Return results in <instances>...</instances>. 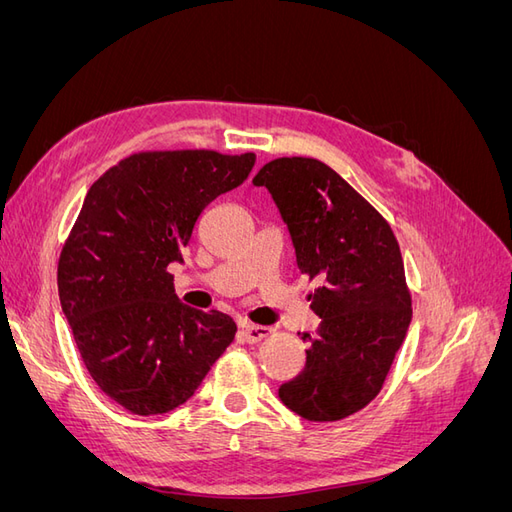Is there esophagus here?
I'll return each mask as SVG.
<instances>
[{"label":"esophagus","instance_id":"obj_1","mask_svg":"<svg viewBox=\"0 0 512 512\" xmlns=\"http://www.w3.org/2000/svg\"><path fill=\"white\" fill-rule=\"evenodd\" d=\"M273 333V329L269 327H258V324H245L241 329V335L247 344H258L262 339H267Z\"/></svg>","mask_w":512,"mask_h":512}]
</instances>
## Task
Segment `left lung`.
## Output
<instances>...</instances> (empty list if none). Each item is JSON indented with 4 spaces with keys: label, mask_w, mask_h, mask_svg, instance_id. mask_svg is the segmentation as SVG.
<instances>
[{
    "label": "left lung",
    "mask_w": 512,
    "mask_h": 512,
    "mask_svg": "<svg viewBox=\"0 0 512 512\" xmlns=\"http://www.w3.org/2000/svg\"><path fill=\"white\" fill-rule=\"evenodd\" d=\"M286 222L297 265L322 318L305 369L280 399L307 421H342L374 399L412 318L404 258L391 224L335 170L316 158H277L258 170Z\"/></svg>",
    "instance_id": "1"
}]
</instances>
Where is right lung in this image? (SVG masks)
Listing matches in <instances>:
<instances>
[{
  "label": "right lung",
  "mask_w": 512,
  "mask_h": 512,
  "mask_svg": "<svg viewBox=\"0 0 512 512\" xmlns=\"http://www.w3.org/2000/svg\"><path fill=\"white\" fill-rule=\"evenodd\" d=\"M254 153L138 151L91 185L57 265L61 309L98 389L138 416L185 404L237 333L183 305L168 265L198 215L241 185Z\"/></svg>",
  "instance_id": "right-lung-1"
}]
</instances>
